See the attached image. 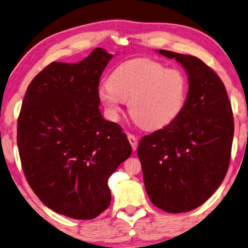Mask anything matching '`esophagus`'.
Here are the masks:
<instances>
[{"label": "esophagus", "instance_id": "1", "mask_svg": "<svg viewBox=\"0 0 248 248\" xmlns=\"http://www.w3.org/2000/svg\"><path fill=\"white\" fill-rule=\"evenodd\" d=\"M128 140H129V143L131 147H133V150L135 151V150L137 149V137L135 136V135L133 134H128Z\"/></svg>", "mask_w": 248, "mask_h": 248}]
</instances>
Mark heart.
Wrapping results in <instances>:
<instances>
[{"mask_svg": "<svg viewBox=\"0 0 248 248\" xmlns=\"http://www.w3.org/2000/svg\"><path fill=\"white\" fill-rule=\"evenodd\" d=\"M187 98V80L180 68L165 67L151 58L121 62L98 90V99L115 120L128 102L134 121L144 129H159L176 120Z\"/></svg>", "mask_w": 248, "mask_h": 248, "instance_id": "heart-1", "label": "heart"}]
</instances>
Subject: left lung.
<instances>
[{
	"label": "left lung",
	"instance_id": "left-lung-1",
	"mask_svg": "<svg viewBox=\"0 0 248 248\" xmlns=\"http://www.w3.org/2000/svg\"><path fill=\"white\" fill-rule=\"evenodd\" d=\"M159 54L186 68L189 92L176 120L146 135L137 147L150 200L167 213L199 207L227 175L233 117L218 75L199 58L168 50Z\"/></svg>",
	"mask_w": 248,
	"mask_h": 248
}]
</instances>
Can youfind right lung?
<instances>
[{"label": "right lung", "mask_w": 248, "mask_h": 248, "mask_svg": "<svg viewBox=\"0 0 248 248\" xmlns=\"http://www.w3.org/2000/svg\"><path fill=\"white\" fill-rule=\"evenodd\" d=\"M112 57L96 48L77 64H49L28 86L18 118L28 184L46 207L77 220L108 207V178L133 151L121 127L98 108L99 78Z\"/></svg>", "instance_id": "obj_1"}]
</instances>
